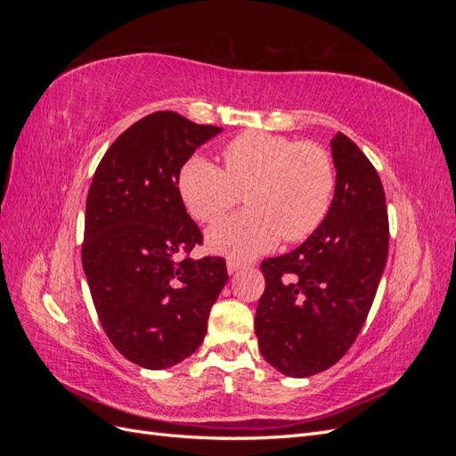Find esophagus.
I'll use <instances>...</instances> for the list:
<instances>
[{
    "mask_svg": "<svg viewBox=\"0 0 456 456\" xmlns=\"http://www.w3.org/2000/svg\"><path fill=\"white\" fill-rule=\"evenodd\" d=\"M245 266V262L238 260V258H228L226 260V268H228V273H236L238 270H241Z\"/></svg>",
    "mask_w": 456,
    "mask_h": 456,
    "instance_id": "34e87169",
    "label": "esophagus"
}]
</instances>
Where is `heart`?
Returning <instances> with one entry per match:
<instances>
[{"mask_svg":"<svg viewBox=\"0 0 456 456\" xmlns=\"http://www.w3.org/2000/svg\"><path fill=\"white\" fill-rule=\"evenodd\" d=\"M224 171L201 156L188 159L178 175V194L188 213L216 224L245 192L249 211L209 232L211 249L251 258L281 238L302 241L323 224L337 190L335 163L310 142L251 131L223 148Z\"/></svg>","mask_w":456,"mask_h":456,"instance_id":"1","label":"heart"}]
</instances>
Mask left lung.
Listing matches in <instances>:
<instances>
[{"mask_svg":"<svg viewBox=\"0 0 456 456\" xmlns=\"http://www.w3.org/2000/svg\"><path fill=\"white\" fill-rule=\"evenodd\" d=\"M337 190L323 224L295 251L262 260L266 289L255 333L265 360L287 377L333 367L367 320L388 258L380 176L346 134L330 141Z\"/></svg>","mask_w":456,"mask_h":456,"instance_id":"8db88e82","label":"left lung"}]
</instances>
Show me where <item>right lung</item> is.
I'll return each mask as SVG.
<instances>
[{
	"mask_svg": "<svg viewBox=\"0 0 456 456\" xmlns=\"http://www.w3.org/2000/svg\"><path fill=\"white\" fill-rule=\"evenodd\" d=\"M220 131L154 112L118 136L93 176L81 262L104 333L144 369L200 348L228 281L223 256H190L203 236L176 186L196 148Z\"/></svg>",
	"mask_w": 456,
	"mask_h": 456,
	"instance_id": "1",
	"label": "right lung"
}]
</instances>
